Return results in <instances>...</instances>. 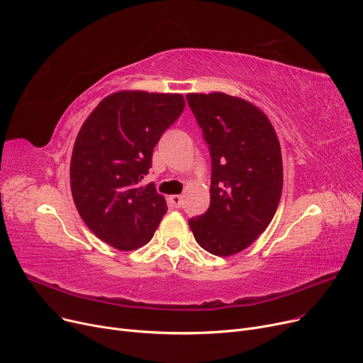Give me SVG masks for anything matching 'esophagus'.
<instances>
[{
  "instance_id": "1",
  "label": "esophagus",
  "mask_w": 363,
  "mask_h": 363,
  "mask_svg": "<svg viewBox=\"0 0 363 363\" xmlns=\"http://www.w3.org/2000/svg\"><path fill=\"white\" fill-rule=\"evenodd\" d=\"M182 200H184V197L179 196V194H174V196L169 197V201H170V204L174 206V207H181L182 206Z\"/></svg>"
}]
</instances>
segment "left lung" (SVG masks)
Segmentation results:
<instances>
[{
  "label": "left lung",
  "instance_id": "8db88e82",
  "mask_svg": "<svg viewBox=\"0 0 363 363\" xmlns=\"http://www.w3.org/2000/svg\"><path fill=\"white\" fill-rule=\"evenodd\" d=\"M212 157L211 206L188 220L208 253L231 256L271 223L282 191L279 141L252 103L223 92L186 94Z\"/></svg>",
  "mask_w": 363,
  "mask_h": 363
}]
</instances>
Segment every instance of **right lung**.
Segmentation results:
<instances>
[{
	"label": "right lung",
	"mask_w": 363,
	"mask_h": 363,
	"mask_svg": "<svg viewBox=\"0 0 363 363\" xmlns=\"http://www.w3.org/2000/svg\"><path fill=\"white\" fill-rule=\"evenodd\" d=\"M184 107L181 94L121 91L95 107L78 133L72 196L89 230L114 249L147 244L167 211L155 184L141 182L152 150Z\"/></svg>",
	"instance_id": "add662e5"
}]
</instances>
